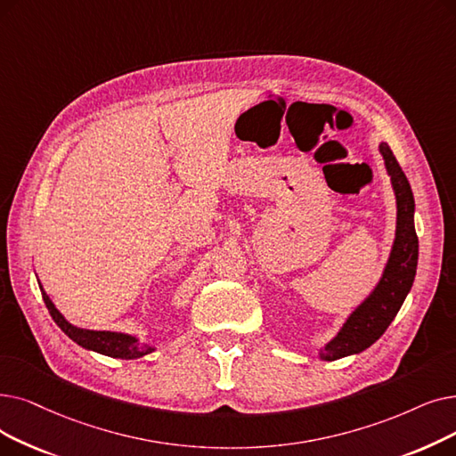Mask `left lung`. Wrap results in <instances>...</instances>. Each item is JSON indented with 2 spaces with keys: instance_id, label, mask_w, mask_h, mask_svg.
Masks as SVG:
<instances>
[{
  "instance_id": "left-lung-1",
  "label": "left lung",
  "mask_w": 456,
  "mask_h": 456,
  "mask_svg": "<svg viewBox=\"0 0 456 456\" xmlns=\"http://www.w3.org/2000/svg\"><path fill=\"white\" fill-rule=\"evenodd\" d=\"M379 149L397 200V229H395L393 248L379 285L350 313L339 333L319 352V358L324 362L360 354L379 341L406 300L418 270L419 242L413 227V193L389 145L382 142Z\"/></svg>"
}]
</instances>
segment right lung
Instances as JSON below:
<instances>
[{
  "label": "right lung",
  "mask_w": 456,
  "mask_h": 456,
  "mask_svg": "<svg viewBox=\"0 0 456 456\" xmlns=\"http://www.w3.org/2000/svg\"><path fill=\"white\" fill-rule=\"evenodd\" d=\"M43 292V300L52 314V319L55 321V324L61 328L69 338L77 343L80 346L110 355V358H121V360H135L142 358V355H147L154 350V346L143 345L140 343V339L134 338V335L128 333H121V331H96V330H86V328H77L74 324H70L65 316L57 311V307L53 305V302L50 300V296L45 292L43 285L38 283Z\"/></svg>",
  "instance_id": "1"
}]
</instances>
